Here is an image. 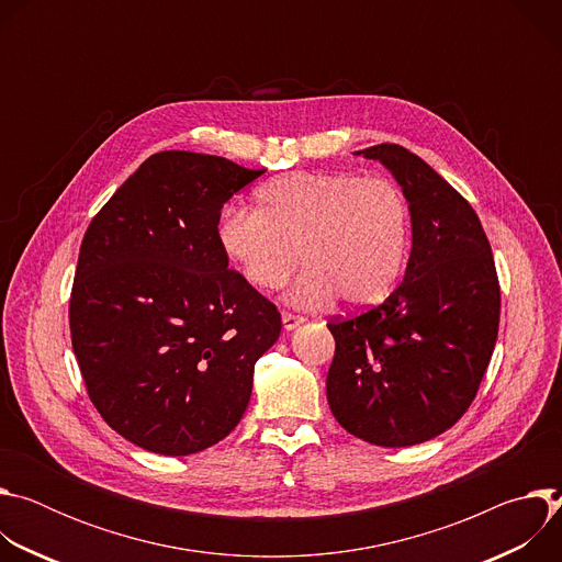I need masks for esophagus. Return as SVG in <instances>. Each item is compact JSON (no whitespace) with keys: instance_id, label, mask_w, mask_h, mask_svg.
Masks as SVG:
<instances>
[{"instance_id":"esophagus-1","label":"esophagus","mask_w":562,"mask_h":562,"mask_svg":"<svg viewBox=\"0 0 562 562\" xmlns=\"http://www.w3.org/2000/svg\"><path fill=\"white\" fill-rule=\"evenodd\" d=\"M304 323V317L302 315H295V313H282V325H284V329L286 331H293V329H297L300 325Z\"/></svg>"}]
</instances>
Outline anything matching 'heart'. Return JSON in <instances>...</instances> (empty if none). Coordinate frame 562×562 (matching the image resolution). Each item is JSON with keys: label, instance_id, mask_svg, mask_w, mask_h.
Returning <instances> with one entry per match:
<instances>
[{"label": "heart", "instance_id": "heart-1", "mask_svg": "<svg viewBox=\"0 0 562 562\" xmlns=\"http://www.w3.org/2000/svg\"><path fill=\"white\" fill-rule=\"evenodd\" d=\"M256 198L258 211L235 209L220 220L217 239L258 291L282 289L304 260L308 269L291 289V304L319 308L342 295L367 306L403 276L412 211L391 180L304 171L265 182Z\"/></svg>", "mask_w": 562, "mask_h": 562}]
</instances>
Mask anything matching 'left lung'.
<instances>
[{
  "label": "left lung",
  "instance_id": "8db88e82",
  "mask_svg": "<svg viewBox=\"0 0 562 562\" xmlns=\"http://www.w3.org/2000/svg\"><path fill=\"white\" fill-rule=\"evenodd\" d=\"M358 155L391 171L412 211L405 280L367 313L334 319L327 400L336 420L378 447H412L453 427L492 360L501 286L471 204L397 144Z\"/></svg>",
  "mask_w": 562,
  "mask_h": 562
}]
</instances>
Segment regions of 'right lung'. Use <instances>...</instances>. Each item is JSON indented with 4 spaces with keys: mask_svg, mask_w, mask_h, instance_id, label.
Returning a JSON list of instances; mask_svg holds the SVG:
<instances>
[{
    "mask_svg": "<svg viewBox=\"0 0 562 562\" xmlns=\"http://www.w3.org/2000/svg\"><path fill=\"white\" fill-rule=\"evenodd\" d=\"M262 171L162 150L85 233L70 293L72 351L100 416L162 456L198 453L243 420L258 358L280 338L273 302L228 269L224 202Z\"/></svg>",
    "mask_w": 562,
    "mask_h": 562,
    "instance_id": "add662e5",
    "label": "right lung"
}]
</instances>
